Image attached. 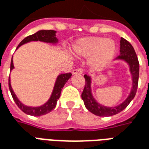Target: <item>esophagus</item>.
<instances>
[{
	"mask_svg": "<svg viewBox=\"0 0 149 149\" xmlns=\"http://www.w3.org/2000/svg\"><path fill=\"white\" fill-rule=\"evenodd\" d=\"M83 73V69L82 68H75L74 70L72 71V74L73 75H81Z\"/></svg>",
	"mask_w": 149,
	"mask_h": 149,
	"instance_id": "obj_1",
	"label": "esophagus"
}]
</instances>
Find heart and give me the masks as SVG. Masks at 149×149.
<instances>
[{
    "label": "heart",
    "mask_w": 149,
    "mask_h": 149,
    "mask_svg": "<svg viewBox=\"0 0 149 149\" xmlns=\"http://www.w3.org/2000/svg\"><path fill=\"white\" fill-rule=\"evenodd\" d=\"M73 52L77 56L89 58L94 68H101L112 61L116 46L114 41L106 37H87L75 43Z\"/></svg>",
    "instance_id": "heart-1"
}]
</instances>
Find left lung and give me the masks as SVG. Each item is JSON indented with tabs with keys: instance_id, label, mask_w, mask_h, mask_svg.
Returning a JSON list of instances; mask_svg holds the SVG:
<instances>
[{
	"instance_id": "8db88e82",
	"label": "left lung",
	"mask_w": 149,
	"mask_h": 149,
	"mask_svg": "<svg viewBox=\"0 0 149 149\" xmlns=\"http://www.w3.org/2000/svg\"><path fill=\"white\" fill-rule=\"evenodd\" d=\"M120 56H119L118 58L125 60V61L128 62L130 66V71L132 75V88L131 93L125 101H124L118 106L112 107V108L103 106L97 103L93 99L91 93V78L87 75H84L85 85L83 93L81 94V97L82 100H84V105L87 108V109L92 113H93L94 115L99 116H110L116 115L125 109L136 96L138 87L139 68H140L137 56L136 54V52L131 44L122 37L120 39Z\"/></svg>"
}]
</instances>
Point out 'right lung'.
Segmentation results:
<instances>
[{"label":"right lung","instance_id":"right-lung-1","mask_svg":"<svg viewBox=\"0 0 149 149\" xmlns=\"http://www.w3.org/2000/svg\"><path fill=\"white\" fill-rule=\"evenodd\" d=\"M55 33L56 32L54 30L38 31L36 33L25 37L18 45L17 49H18L22 45H24V43L29 42V41H32V40H40V41H44V42L48 43H56L57 42V39L56 37ZM13 68H14V66H13V59H12L11 65H10V70H12ZM71 76L72 73H70V72L59 75L58 77L56 79V81L55 86H54V88H53V91H52V96H51V97L49 98V100L44 105L40 107H28L24 105L23 104H21L17 99V97H16V95L13 93V89H12L11 84H10V78H8V88H9V90H10L12 97L13 98L15 103L17 104L18 108L21 111H23L24 113H26L28 115L34 116H40L45 115V114L49 113V112H51L52 110L55 109L56 103H57V100L60 98V96H61L62 88L64 87L65 83L68 81V79L71 77Z\"/></svg>","mask_w":149,"mask_h":149}]
</instances>
